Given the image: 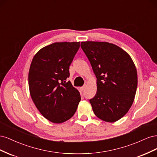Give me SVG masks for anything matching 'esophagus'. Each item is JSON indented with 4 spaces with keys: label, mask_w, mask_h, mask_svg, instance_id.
<instances>
[{
    "label": "esophagus",
    "mask_w": 157,
    "mask_h": 157,
    "mask_svg": "<svg viewBox=\"0 0 157 157\" xmlns=\"http://www.w3.org/2000/svg\"><path fill=\"white\" fill-rule=\"evenodd\" d=\"M80 90H82V91H84V90H85V88H86V85H84L83 86H82V87H80Z\"/></svg>",
    "instance_id": "esophagus-1"
}]
</instances>
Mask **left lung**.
I'll use <instances>...</instances> for the list:
<instances>
[{"label": "left lung", "mask_w": 157, "mask_h": 157, "mask_svg": "<svg viewBox=\"0 0 157 157\" xmlns=\"http://www.w3.org/2000/svg\"><path fill=\"white\" fill-rule=\"evenodd\" d=\"M81 48L97 78V92L90 99L96 116L107 122L124 117L134 101L137 86L135 64L119 46L107 42L86 41Z\"/></svg>", "instance_id": "1"}]
</instances>
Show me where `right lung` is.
<instances>
[{
    "mask_svg": "<svg viewBox=\"0 0 157 157\" xmlns=\"http://www.w3.org/2000/svg\"><path fill=\"white\" fill-rule=\"evenodd\" d=\"M79 48L80 42H54L41 48L31 61L28 80L32 100L41 115L55 124L70 119L80 101L78 90L66 82Z\"/></svg>",
    "mask_w": 157,
    "mask_h": 157,
    "instance_id": "obj_1",
    "label": "right lung"
}]
</instances>
